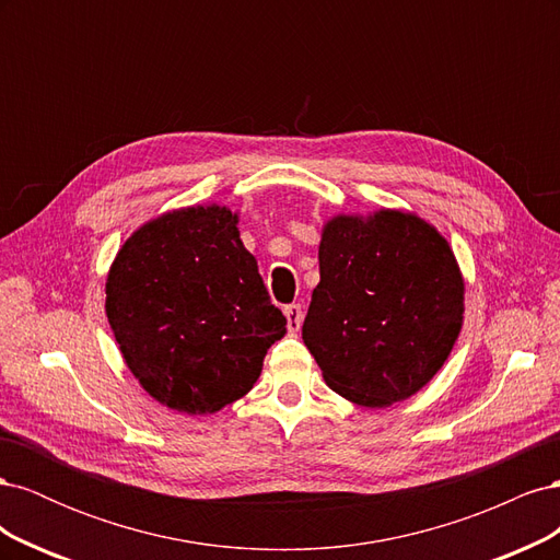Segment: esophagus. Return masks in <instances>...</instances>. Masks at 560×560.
<instances>
[{
    "instance_id": "obj_1",
    "label": "esophagus",
    "mask_w": 560,
    "mask_h": 560,
    "mask_svg": "<svg viewBox=\"0 0 560 560\" xmlns=\"http://www.w3.org/2000/svg\"><path fill=\"white\" fill-rule=\"evenodd\" d=\"M284 317H287V327L290 331H299L301 329V322H303V311L299 303H292V306L284 308Z\"/></svg>"
}]
</instances>
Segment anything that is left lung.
<instances>
[{"label": "left lung", "instance_id": "left-lung-1", "mask_svg": "<svg viewBox=\"0 0 560 560\" xmlns=\"http://www.w3.org/2000/svg\"><path fill=\"white\" fill-rule=\"evenodd\" d=\"M463 276L416 214L336 217L319 243V284L303 319L327 385L383 409L430 383L463 325Z\"/></svg>", "mask_w": 560, "mask_h": 560}]
</instances>
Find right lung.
I'll return each instance as SVG.
<instances>
[{
	"mask_svg": "<svg viewBox=\"0 0 560 560\" xmlns=\"http://www.w3.org/2000/svg\"><path fill=\"white\" fill-rule=\"evenodd\" d=\"M238 217L186 208L135 231L107 278V317L132 376L161 404L214 413L247 395L287 334Z\"/></svg>",
	"mask_w": 560,
	"mask_h": 560,
	"instance_id": "obj_1",
	"label": "right lung"
}]
</instances>
